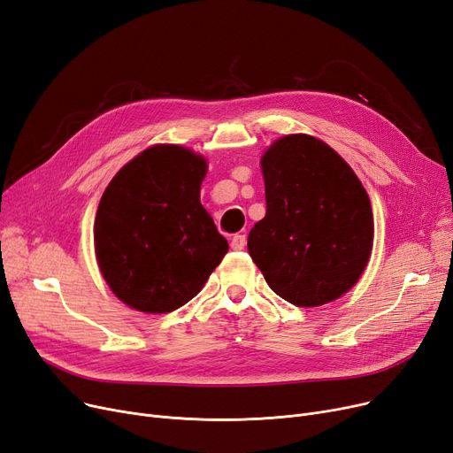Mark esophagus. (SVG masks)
Segmentation results:
<instances>
[{
    "label": "esophagus",
    "instance_id": "34e87169",
    "mask_svg": "<svg viewBox=\"0 0 453 453\" xmlns=\"http://www.w3.org/2000/svg\"><path fill=\"white\" fill-rule=\"evenodd\" d=\"M246 242H248L246 234H233V236H231V250L241 251V250L246 248Z\"/></svg>",
    "mask_w": 453,
    "mask_h": 453
}]
</instances>
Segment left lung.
Listing matches in <instances>:
<instances>
[{
	"mask_svg": "<svg viewBox=\"0 0 453 453\" xmlns=\"http://www.w3.org/2000/svg\"><path fill=\"white\" fill-rule=\"evenodd\" d=\"M266 217L248 251L270 288L296 306H321L349 292L372 250V209L358 176L326 142L292 134L260 159Z\"/></svg>",
	"mask_w": 453,
	"mask_h": 453,
	"instance_id": "1",
	"label": "left lung"
}]
</instances>
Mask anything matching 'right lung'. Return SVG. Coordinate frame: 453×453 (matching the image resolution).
<instances>
[{
	"instance_id": "obj_1",
	"label": "right lung",
	"mask_w": 453,
	"mask_h": 453,
	"mask_svg": "<svg viewBox=\"0 0 453 453\" xmlns=\"http://www.w3.org/2000/svg\"><path fill=\"white\" fill-rule=\"evenodd\" d=\"M202 156L156 145L119 171L95 217V255L125 304L173 312L193 299L229 246L200 203Z\"/></svg>"
}]
</instances>
